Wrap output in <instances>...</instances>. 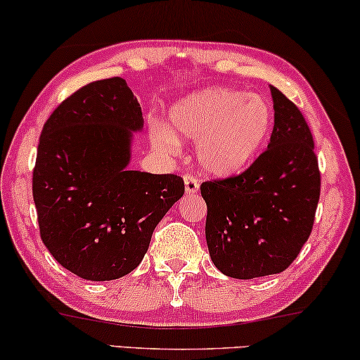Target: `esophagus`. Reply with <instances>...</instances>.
Wrapping results in <instances>:
<instances>
[{
	"mask_svg": "<svg viewBox=\"0 0 360 360\" xmlns=\"http://www.w3.org/2000/svg\"><path fill=\"white\" fill-rule=\"evenodd\" d=\"M184 181H185V193L186 195H193V193H196V191H198L200 184L193 175H185Z\"/></svg>",
	"mask_w": 360,
	"mask_h": 360,
	"instance_id": "34e87169",
	"label": "esophagus"
}]
</instances>
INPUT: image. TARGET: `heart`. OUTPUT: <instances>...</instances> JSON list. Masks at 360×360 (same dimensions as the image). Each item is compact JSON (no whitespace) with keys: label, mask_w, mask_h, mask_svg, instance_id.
Segmentation results:
<instances>
[{"label":"heart","mask_w":360,"mask_h":360,"mask_svg":"<svg viewBox=\"0 0 360 360\" xmlns=\"http://www.w3.org/2000/svg\"><path fill=\"white\" fill-rule=\"evenodd\" d=\"M170 127L155 124L150 141L162 152L179 150L180 136L198 142L196 157L206 174L228 179L248 170L270 142L274 108L265 98L234 88H206L172 106Z\"/></svg>","instance_id":"heart-1"}]
</instances>
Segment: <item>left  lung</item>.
<instances>
[{"mask_svg": "<svg viewBox=\"0 0 360 360\" xmlns=\"http://www.w3.org/2000/svg\"><path fill=\"white\" fill-rule=\"evenodd\" d=\"M275 124L267 150L240 175L201 184L206 244L219 272L249 280L280 274L311 234L321 188L302 111L270 86Z\"/></svg>", "mask_w": 360, "mask_h": 360, "instance_id": "8db88e82", "label": "left lung"}]
</instances>
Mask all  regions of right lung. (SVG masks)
I'll return each mask as SVG.
<instances>
[{
	"label": "right lung",
	"instance_id": "right-lung-1",
	"mask_svg": "<svg viewBox=\"0 0 360 360\" xmlns=\"http://www.w3.org/2000/svg\"><path fill=\"white\" fill-rule=\"evenodd\" d=\"M142 126L139 101L120 77L77 90L44 124L32 174L41 238L85 280L131 274L185 193L180 176L127 169L132 132Z\"/></svg>",
	"mask_w": 360,
	"mask_h": 360
}]
</instances>
